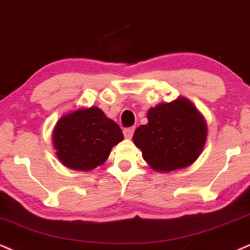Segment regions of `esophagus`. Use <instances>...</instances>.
I'll list each match as a JSON object with an SVG mask.
<instances>
[{"instance_id": "obj_1", "label": "esophagus", "mask_w": 250, "mask_h": 250, "mask_svg": "<svg viewBox=\"0 0 250 250\" xmlns=\"http://www.w3.org/2000/svg\"><path fill=\"white\" fill-rule=\"evenodd\" d=\"M133 132H134V127L125 128V130H124V135H125L126 139H131L132 135H133Z\"/></svg>"}]
</instances>
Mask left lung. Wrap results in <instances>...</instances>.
<instances>
[{"label": "left lung", "instance_id": "obj_1", "mask_svg": "<svg viewBox=\"0 0 250 250\" xmlns=\"http://www.w3.org/2000/svg\"><path fill=\"white\" fill-rule=\"evenodd\" d=\"M147 119L132 140L150 168L176 171L199 158L208 139V124L192 102L177 97L170 103H160L148 110Z\"/></svg>", "mask_w": 250, "mask_h": 250}]
</instances>
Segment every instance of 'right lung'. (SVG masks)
Instances as JSON below:
<instances>
[{
	"mask_svg": "<svg viewBox=\"0 0 250 250\" xmlns=\"http://www.w3.org/2000/svg\"><path fill=\"white\" fill-rule=\"evenodd\" d=\"M124 139L117 123L100 107H79L60 117L53 128L55 155L64 167L90 171L109 158L111 149Z\"/></svg>",
	"mask_w": 250,
	"mask_h": 250,
	"instance_id": "1",
	"label": "right lung"
}]
</instances>
